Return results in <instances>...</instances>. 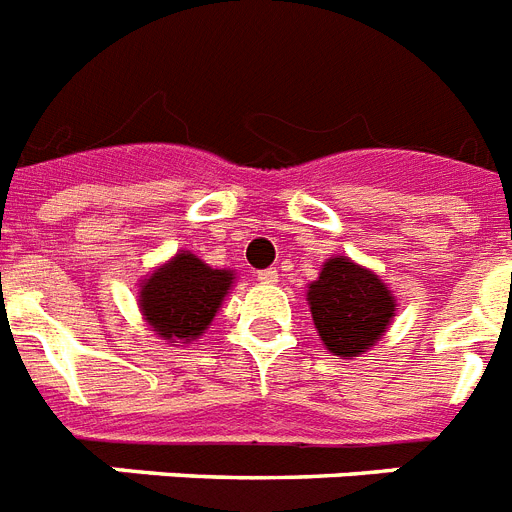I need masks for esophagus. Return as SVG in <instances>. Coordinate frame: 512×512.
<instances>
[{"mask_svg": "<svg viewBox=\"0 0 512 512\" xmlns=\"http://www.w3.org/2000/svg\"><path fill=\"white\" fill-rule=\"evenodd\" d=\"M256 277H259L261 282H277V267L259 269V272H256Z\"/></svg>", "mask_w": 512, "mask_h": 512, "instance_id": "obj_1", "label": "esophagus"}]
</instances>
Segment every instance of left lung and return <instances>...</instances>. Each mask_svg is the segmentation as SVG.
<instances>
[{
  "label": "left lung",
  "mask_w": 512,
  "mask_h": 512,
  "mask_svg": "<svg viewBox=\"0 0 512 512\" xmlns=\"http://www.w3.org/2000/svg\"><path fill=\"white\" fill-rule=\"evenodd\" d=\"M314 325L333 354L357 357L386 333L394 296L378 277L349 259H330L309 288Z\"/></svg>",
  "instance_id": "obj_1"
}]
</instances>
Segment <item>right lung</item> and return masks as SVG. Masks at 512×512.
Masks as SVG:
<instances>
[{"mask_svg":"<svg viewBox=\"0 0 512 512\" xmlns=\"http://www.w3.org/2000/svg\"><path fill=\"white\" fill-rule=\"evenodd\" d=\"M230 282V272L206 267L192 253H179L142 282L140 306L166 341H190L211 325Z\"/></svg>","mask_w":512,"mask_h":512,"instance_id":"obj_1","label":"right lung"}]
</instances>
